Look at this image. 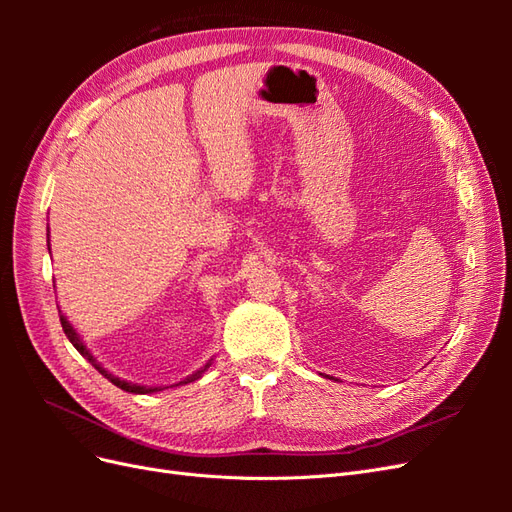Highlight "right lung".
<instances>
[{"label": "right lung", "mask_w": 512, "mask_h": 512, "mask_svg": "<svg viewBox=\"0 0 512 512\" xmlns=\"http://www.w3.org/2000/svg\"><path fill=\"white\" fill-rule=\"evenodd\" d=\"M59 320H61V327H64V333L68 335V339H70V342H72V346L76 348V350H79L83 356H85V359L91 363V365H94L98 371H100V374L102 376H106L108 380H111L115 386H119V389L121 391H128V393H138V395H145V393H156V391H162L160 389V386H141V384H132V382H126V380H119V378H115V376H111V374H108V371L106 369H102L100 365H98V361L94 359V356H91V352L83 346V342H81V337L79 335H76V331L70 327V322L64 318V316H61V312H59ZM209 367V363L203 367V369H198L196 371V374H192L190 378H185L183 382H179V384H188V382H194V380H198L200 376H203L205 374V369ZM177 384V386H179ZM164 389H166V386H164Z\"/></svg>", "instance_id": "right-lung-1"}]
</instances>
